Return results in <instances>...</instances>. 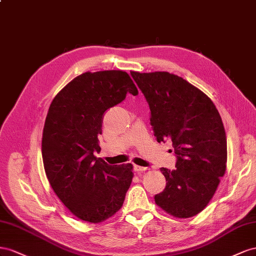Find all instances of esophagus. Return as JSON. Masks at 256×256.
<instances>
[{
  "instance_id": "34e87169",
  "label": "esophagus",
  "mask_w": 256,
  "mask_h": 256,
  "mask_svg": "<svg viewBox=\"0 0 256 256\" xmlns=\"http://www.w3.org/2000/svg\"><path fill=\"white\" fill-rule=\"evenodd\" d=\"M133 170H134V172H142L147 170L148 167H142V166H140V165H134Z\"/></svg>"
}]
</instances>
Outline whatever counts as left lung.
I'll return each mask as SVG.
<instances>
[{
    "instance_id": "8db88e82",
    "label": "left lung",
    "mask_w": 256,
    "mask_h": 256,
    "mask_svg": "<svg viewBox=\"0 0 256 256\" xmlns=\"http://www.w3.org/2000/svg\"><path fill=\"white\" fill-rule=\"evenodd\" d=\"M130 76L150 108V124L158 142L172 140L176 170L162 167L166 186L156 204L176 218L204 210L224 176L228 160L221 116L205 93L167 72Z\"/></svg>"
}]
</instances>
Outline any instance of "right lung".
<instances>
[{
    "label": "right lung",
    "mask_w": 256,
    "mask_h": 256,
    "mask_svg": "<svg viewBox=\"0 0 256 256\" xmlns=\"http://www.w3.org/2000/svg\"><path fill=\"white\" fill-rule=\"evenodd\" d=\"M128 93H138L128 72H86L65 86L49 107L42 140L46 176L60 200L82 221L100 223L114 216L132 182V164L108 165L96 156L104 112Z\"/></svg>",
    "instance_id": "right-lung-1"
}]
</instances>
